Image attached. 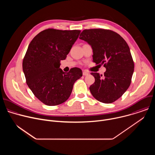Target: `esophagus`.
I'll list each match as a JSON object with an SVG mask.
<instances>
[{"mask_svg":"<svg viewBox=\"0 0 155 155\" xmlns=\"http://www.w3.org/2000/svg\"><path fill=\"white\" fill-rule=\"evenodd\" d=\"M89 75V73H88L87 71H83V75L86 76V75Z\"/></svg>","mask_w":155,"mask_h":155,"instance_id":"34e87169","label":"esophagus"}]
</instances>
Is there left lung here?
<instances>
[{"mask_svg": "<svg viewBox=\"0 0 155 155\" xmlns=\"http://www.w3.org/2000/svg\"><path fill=\"white\" fill-rule=\"evenodd\" d=\"M80 39L91 45L93 62L104 64V75L91 73L95 82L90 90L97 101L112 103L118 99L130 86L134 64L126 41L118 34L101 29H86Z\"/></svg>", "mask_w": 155, "mask_h": 155, "instance_id": "8db88e82", "label": "left lung"}]
</instances>
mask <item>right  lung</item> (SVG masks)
Segmentation results:
<instances>
[{"label":"right lung","mask_w":155,"mask_h":155,"mask_svg":"<svg viewBox=\"0 0 155 155\" xmlns=\"http://www.w3.org/2000/svg\"><path fill=\"white\" fill-rule=\"evenodd\" d=\"M80 31L44 30L31 41L23 61L26 83L35 96L45 105H59L70 97L82 71L74 68L68 73L60 69L77 40Z\"/></svg>","instance_id":"right-lung-1"}]
</instances>
